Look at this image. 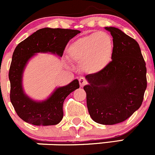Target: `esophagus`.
I'll list each match as a JSON object with an SVG mask.
<instances>
[{
    "label": "esophagus",
    "mask_w": 155,
    "mask_h": 155,
    "mask_svg": "<svg viewBox=\"0 0 155 155\" xmlns=\"http://www.w3.org/2000/svg\"><path fill=\"white\" fill-rule=\"evenodd\" d=\"M79 84H80V86H81V87H84L85 84H87V80L84 78H81L79 79Z\"/></svg>",
    "instance_id": "esophagus-1"
}]
</instances>
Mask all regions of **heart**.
I'll use <instances>...</instances> for the list:
<instances>
[{
	"label": "heart",
	"instance_id": "obj_1",
	"mask_svg": "<svg viewBox=\"0 0 155 155\" xmlns=\"http://www.w3.org/2000/svg\"><path fill=\"white\" fill-rule=\"evenodd\" d=\"M112 38L106 32H95L78 38L68 48L70 58L90 74L99 72L111 61Z\"/></svg>",
	"mask_w": 155,
	"mask_h": 155
}]
</instances>
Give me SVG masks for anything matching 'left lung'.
Returning a JSON list of instances; mask_svg holds the SVG:
<instances>
[{"mask_svg": "<svg viewBox=\"0 0 155 155\" xmlns=\"http://www.w3.org/2000/svg\"><path fill=\"white\" fill-rule=\"evenodd\" d=\"M113 38L111 59L99 72L88 74L87 93L89 114L104 125L121 123L139 109L147 87L146 66L139 44L114 27H106Z\"/></svg>", "mask_w": 155, "mask_h": 155, "instance_id": "1", "label": "left lung"}]
</instances>
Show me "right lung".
Here are the masks:
<instances>
[{"label":"right lung","mask_w":155,"mask_h":155,"mask_svg":"<svg viewBox=\"0 0 155 155\" xmlns=\"http://www.w3.org/2000/svg\"><path fill=\"white\" fill-rule=\"evenodd\" d=\"M78 30L44 28L35 31L16 46L13 52L9 71L10 81V98L17 115L27 123L36 126L56 125L63 117V102L65 98L79 88L74 80L65 87H59L52 96L42 102H37L24 94L22 76L28 59L37 53L51 52L62 56L68 41Z\"/></svg>","instance_id":"1"}]
</instances>
